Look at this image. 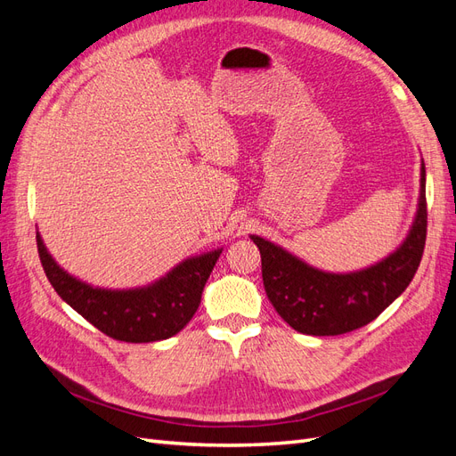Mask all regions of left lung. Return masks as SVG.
Wrapping results in <instances>:
<instances>
[{
    "label": "left lung",
    "instance_id": "1",
    "mask_svg": "<svg viewBox=\"0 0 456 456\" xmlns=\"http://www.w3.org/2000/svg\"><path fill=\"white\" fill-rule=\"evenodd\" d=\"M426 169L420 161L417 213L395 251L355 272H325L260 236H251L262 258L268 300L298 333L335 337L379 317L415 278L426 243Z\"/></svg>",
    "mask_w": 456,
    "mask_h": 456
}]
</instances>
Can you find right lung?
I'll list each match as a JSON object with an SVG mask.
<instances>
[{
    "mask_svg": "<svg viewBox=\"0 0 456 456\" xmlns=\"http://www.w3.org/2000/svg\"><path fill=\"white\" fill-rule=\"evenodd\" d=\"M37 253L59 297L104 335L123 342L165 340L194 317L203 287L223 253V247L188 256L159 280L134 289L93 287L68 273L51 256L36 232Z\"/></svg>",
    "mask_w": 456,
    "mask_h": 456,
    "instance_id": "1",
    "label": "right lung"
}]
</instances>
